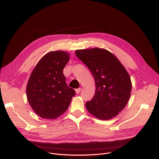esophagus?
I'll return each instance as SVG.
<instances>
[{
	"instance_id": "obj_1",
	"label": "esophagus",
	"mask_w": 159,
	"mask_h": 159,
	"mask_svg": "<svg viewBox=\"0 0 159 159\" xmlns=\"http://www.w3.org/2000/svg\"><path fill=\"white\" fill-rule=\"evenodd\" d=\"M80 91H81V88H77V89H75V92H76L77 94H78V93H80Z\"/></svg>"
}]
</instances>
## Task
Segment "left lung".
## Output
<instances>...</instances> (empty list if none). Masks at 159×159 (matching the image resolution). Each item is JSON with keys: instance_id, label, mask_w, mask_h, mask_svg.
I'll use <instances>...</instances> for the list:
<instances>
[{"instance_id": "8db88e82", "label": "left lung", "mask_w": 159, "mask_h": 159, "mask_svg": "<svg viewBox=\"0 0 159 159\" xmlns=\"http://www.w3.org/2000/svg\"><path fill=\"white\" fill-rule=\"evenodd\" d=\"M75 55L89 69L95 82V95L86 103L88 111L104 120L118 115L128 104L131 91L126 68L115 55L104 48L78 49Z\"/></svg>"}]
</instances>
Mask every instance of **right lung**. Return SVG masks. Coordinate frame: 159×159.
I'll return each instance as SVG.
<instances>
[{"label": "right lung", "instance_id": "right-lung-1", "mask_svg": "<svg viewBox=\"0 0 159 159\" xmlns=\"http://www.w3.org/2000/svg\"><path fill=\"white\" fill-rule=\"evenodd\" d=\"M70 60L65 51H52L42 57L33 70L26 86L28 101L40 117L55 119L70 106L75 91L66 82L63 69Z\"/></svg>", "mask_w": 159, "mask_h": 159}]
</instances>
